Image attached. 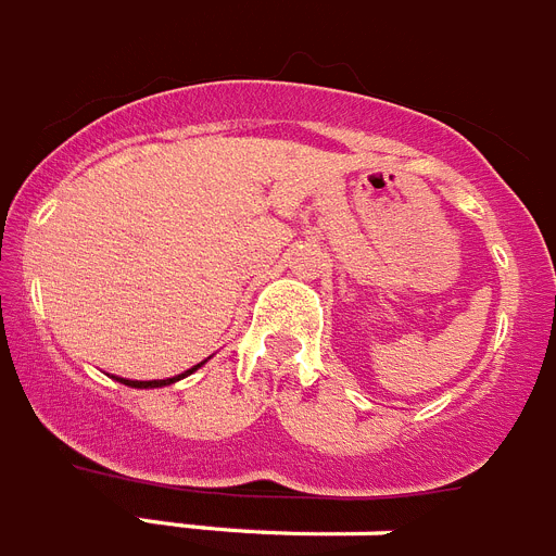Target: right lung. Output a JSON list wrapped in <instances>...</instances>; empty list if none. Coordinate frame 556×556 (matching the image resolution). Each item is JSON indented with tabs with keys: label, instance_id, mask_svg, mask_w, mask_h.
Listing matches in <instances>:
<instances>
[{
	"label": "right lung",
	"instance_id": "obj_1",
	"mask_svg": "<svg viewBox=\"0 0 556 556\" xmlns=\"http://www.w3.org/2000/svg\"><path fill=\"white\" fill-rule=\"evenodd\" d=\"M197 368H202V363L193 365L191 371H185L179 374V377H170V379H149V382H140V379H123V377H115L117 382H123V386H129V388H163V386H170V382H177V379H185L188 374H193Z\"/></svg>",
	"mask_w": 556,
	"mask_h": 556
}]
</instances>
